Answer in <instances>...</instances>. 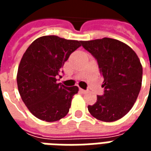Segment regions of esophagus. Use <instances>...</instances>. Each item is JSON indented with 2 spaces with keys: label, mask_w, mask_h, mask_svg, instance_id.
Listing matches in <instances>:
<instances>
[{
  "label": "esophagus",
  "mask_w": 151,
  "mask_h": 151,
  "mask_svg": "<svg viewBox=\"0 0 151 151\" xmlns=\"http://www.w3.org/2000/svg\"><path fill=\"white\" fill-rule=\"evenodd\" d=\"M79 91L81 92V93H82V94H85V93H86V91H85V90H83V89H82V88H80L79 89Z\"/></svg>",
  "instance_id": "34e87169"
}]
</instances>
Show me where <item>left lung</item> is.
Segmentation results:
<instances>
[{"instance_id":"left-lung-1","label":"left lung","mask_w":151,"mask_h":151,"mask_svg":"<svg viewBox=\"0 0 151 151\" xmlns=\"http://www.w3.org/2000/svg\"><path fill=\"white\" fill-rule=\"evenodd\" d=\"M82 47L97 60L104 78V95H97L95 104L89 105L91 116L104 122L124 116L138 96L142 66L129 45L111 38L82 41Z\"/></svg>"}]
</instances>
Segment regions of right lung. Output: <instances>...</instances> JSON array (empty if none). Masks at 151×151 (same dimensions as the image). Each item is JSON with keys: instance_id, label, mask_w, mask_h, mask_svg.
Wrapping results in <instances>:
<instances>
[{"instance_id": "obj_1", "label": "right lung", "mask_w": 151, "mask_h": 151, "mask_svg": "<svg viewBox=\"0 0 151 151\" xmlns=\"http://www.w3.org/2000/svg\"><path fill=\"white\" fill-rule=\"evenodd\" d=\"M81 43L45 35L33 41L23 54L17 73L18 91L28 110L38 119L53 122L69 112L78 87H66L56 81L65 62Z\"/></svg>"}]
</instances>
